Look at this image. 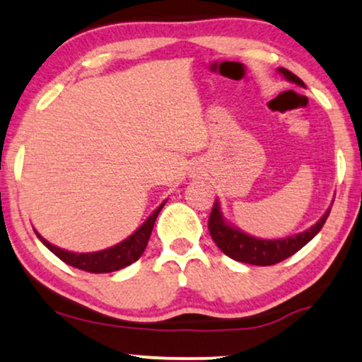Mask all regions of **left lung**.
<instances>
[{
	"label": "left lung",
	"instance_id": "obj_1",
	"mask_svg": "<svg viewBox=\"0 0 362 362\" xmlns=\"http://www.w3.org/2000/svg\"><path fill=\"white\" fill-rule=\"evenodd\" d=\"M279 72L282 74L285 78L290 80V82L297 83V86L300 87H305L304 82H302L296 74L288 72L287 69H279ZM329 213H331V208L325 211V215L320 218L315 225H312L309 230L302 231V233L298 235L287 236V238L282 240H260L255 238V236L243 233V231L236 230L233 226L226 225L225 220L221 218L220 204L215 202L211 209V215H209L208 220V230L213 242L216 243V247L220 248L225 255H228L236 262L250 263V265L269 267L285 260V258L292 257L293 253L298 252L302 247H305V245L319 233L320 228H322Z\"/></svg>",
	"mask_w": 362,
	"mask_h": 362
}]
</instances>
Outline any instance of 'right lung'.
Instances as JSON below:
<instances>
[{
  "label": "right lung",
  "instance_id": "1",
  "mask_svg": "<svg viewBox=\"0 0 362 362\" xmlns=\"http://www.w3.org/2000/svg\"><path fill=\"white\" fill-rule=\"evenodd\" d=\"M164 203L156 209V211L144 221V225L139 230H136L129 238L124 240L115 245V247L100 250V252H92V253H75V252H66L52 245L50 242L42 238L38 235V231H35L40 240H42L45 247L50 252L60 258L62 262H65L66 265L75 267V269L90 272V274H109V272H115L124 269V267L131 265V263L139 260V257L144 253L149 242L151 233H153L156 218H158L159 211L163 209Z\"/></svg>",
  "mask_w": 362,
  "mask_h": 362
}]
</instances>
